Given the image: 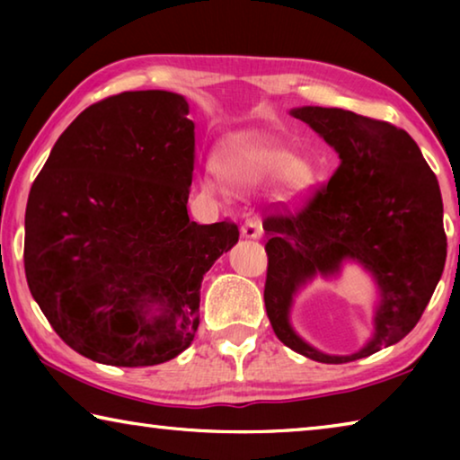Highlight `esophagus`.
<instances>
[{
	"instance_id": "34e87169",
	"label": "esophagus",
	"mask_w": 460,
	"mask_h": 460,
	"mask_svg": "<svg viewBox=\"0 0 460 460\" xmlns=\"http://www.w3.org/2000/svg\"><path fill=\"white\" fill-rule=\"evenodd\" d=\"M261 235H263V229H261L260 219H249L245 221L243 227H241V237L245 239H261Z\"/></svg>"
}]
</instances>
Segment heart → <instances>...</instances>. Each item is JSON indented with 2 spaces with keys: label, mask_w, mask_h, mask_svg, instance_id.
<instances>
[{
  "label": "heart",
  "mask_w": 460,
  "mask_h": 460,
  "mask_svg": "<svg viewBox=\"0 0 460 460\" xmlns=\"http://www.w3.org/2000/svg\"><path fill=\"white\" fill-rule=\"evenodd\" d=\"M227 181L237 190H253L279 178V194L294 199L310 184V170L294 154L261 136H237L225 142L219 162H208L200 182L208 192H223Z\"/></svg>",
  "instance_id": "obj_1"
}]
</instances>
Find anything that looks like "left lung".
Returning a JSON list of instances; mask_svg holds the SVG:
<instances>
[{
  "mask_svg": "<svg viewBox=\"0 0 460 460\" xmlns=\"http://www.w3.org/2000/svg\"><path fill=\"white\" fill-rule=\"evenodd\" d=\"M341 164L296 213L263 221L270 237L263 300L276 337L318 363H349L400 342L430 302L447 261L440 186L408 131L334 107H296ZM355 261L378 288L374 332L351 356L318 352L293 331V296Z\"/></svg>",
  "mask_w": 460,
  "mask_h": 460,
  "instance_id": "obj_1",
  "label": "left lung"
}]
</instances>
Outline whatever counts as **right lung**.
I'll list each match as a JSON object with an SVG mask.
<instances>
[{
	"instance_id": "right-lung-1",
	"label": "right lung",
	"mask_w": 460,
	"mask_h": 460,
	"mask_svg": "<svg viewBox=\"0 0 460 460\" xmlns=\"http://www.w3.org/2000/svg\"><path fill=\"white\" fill-rule=\"evenodd\" d=\"M189 103L126 91L57 139L26 207L24 266L58 337L97 363L174 359L199 329L202 276L237 243L235 223L199 225Z\"/></svg>"
}]
</instances>
